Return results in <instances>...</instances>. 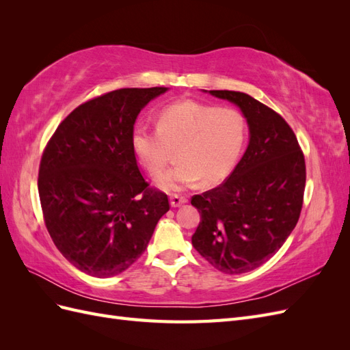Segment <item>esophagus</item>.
Segmentation results:
<instances>
[{"mask_svg":"<svg viewBox=\"0 0 350 350\" xmlns=\"http://www.w3.org/2000/svg\"><path fill=\"white\" fill-rule=\"evenodd\" d=\"M187 203V198L183 196H178V194H172L171 196V206L172 207H179L181 204Z\"/></svg>","mask_w":350,"mask_h":350,"instance_id":"esophagus-1","label":"esophagus"}]
</instances>
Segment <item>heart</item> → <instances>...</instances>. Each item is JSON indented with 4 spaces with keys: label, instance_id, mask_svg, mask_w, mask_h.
<instances>
[{
    "label": "heart",
    "instance_id": "b5f03b06",
    "mask_svg": "<svg viewBox=\"0 0 350 350\" xmlns=\"http://www.w3.org/2000/svg\"><path fill=\"white\" fill-rule=\"evenodd\" d=\"M248 121L241 111L197 100L169 105L157 115L156 129L139 124L133 133V152L139 163L156 176L177 149L178 163L156 178L167 191H183L201 179L215 185L234 171L245 149Z\"/></svg>",
    "mask_w": 350,
    "mask_h": 350
}]
</instances>
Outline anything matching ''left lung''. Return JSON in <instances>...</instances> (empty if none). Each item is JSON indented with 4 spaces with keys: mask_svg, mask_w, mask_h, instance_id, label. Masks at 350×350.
<instances>
[{
    "mask_svg": "<svg viewBox=\"0 0 350 350\" xmlns=\"http://www.w3.org/2000/svg\"><path fill=\"white\" fill-rule=\"evenodd\" d=\"M245 115L250 143L224 184L194 196L201 216L193 247L226 274L260 267L298 224L305 191V159L289 124L250 94L210 90Z\"/></svg>",
    "mask_w": 350,
    "mask_h": 350,
    "instance_id": "1",
    "label": "left lung"
}]
</instances>
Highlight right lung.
<instances>
[{"mask_svg":"<svg viewBox=\"0 0 350 350\" xmlns=\"http://www.w3.org/2000/svg\"><path fill=\"white\" fill-rule=\"evenodd\" d=\"M167 88L118 89L81 103L62 121L40 159L38 189L55 247L93 278L129 269L169 210L137 166V115Z\"/></svg>","mask_w":350,"mask_h":350,"instance_id":"obj_1","label":"right lung"}]
</instances>
